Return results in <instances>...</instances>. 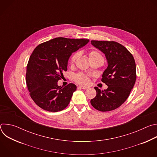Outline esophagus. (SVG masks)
Wrapping results in <instances>:
<instances>
[{
    "label": "esophagus",
    "mask_w": 157,
    "mask_h": 157,
    "mask_svg": "<svg viewBox=\"0 0 157 157\" xmlns=\"http://www.w3.org/2000/svg\"><path fill=\"white\" fill-rule=\"evenodd\" d=\"M78 87L80 88V89H88V87L83 86H79Z\"/></svg>",
    "instance_id": "obj_1"
}]
</instances>
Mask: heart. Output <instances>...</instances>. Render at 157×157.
<instances>
[{
    "label": "heart",
    "instance_id": "1",
    "mask_svg": "<svg viewBox=\"0 0 157 157\" xmlns=\"http://www.w3.org/2000/svg\"><path fill=\"white\" fill-rule=\"evenodd\" d=\"M78 56H79V53H76L74 55H73V56H71V62L72 63H74L75 61V60L76 59V58L78 57ZM89 56L90 59L94 58V57H102L99 52L94 51V50L91 51L90 52H89ZM75 80L77 82L81 84H86L88 83V81H89L88 78L86 76H85L81 73L77 74L76 75H75Z\"/></svg>",
    "mask_w": 157,
    "mask_h": 157
}]
</instances>
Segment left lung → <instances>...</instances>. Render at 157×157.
<instances>
[{
	"mask_svg": "<svg viewBox=\"0 0 157 157\" xmlns=\"http://www.w3.org/2000/svg\"><path fill=\"white\" fill-rule=\"evenodd\" d=\"M91 44L105 54L108 66L101 81L108 87L101 91L95 87L96 96L91 104L99 111L113 110L127 100L135 84L136 62L128 50L117 42L92 40Z\"/></svg>",
	"mask_w": 157,
	"mask_h": 157,
	"instance_id": "obj_1",
	"label": "left lung"
}]
</instances>
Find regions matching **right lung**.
Wrapping results in <instances>:
<instances>
[{
  "label": "right lung",
  "mask_w": 157,
  "mask_h": 157,
  "mask_svg": "<svg viewBox=\"0 0 157 157\" xmlns=\"http://www.w3.org/2000/svg\"><path fill=\"white\" fill-rule=\"evenodd\" d=\"M87 39L58 37L38 45L32 53L27 66L26 82L30 95L40 108L58 112L68 105L76 86L70 83L64 87L58 80L67 71L71 54L83 47Z\"/></svg>",
  "instance_id": "obj_1"
}]
</instances>
